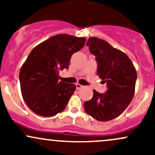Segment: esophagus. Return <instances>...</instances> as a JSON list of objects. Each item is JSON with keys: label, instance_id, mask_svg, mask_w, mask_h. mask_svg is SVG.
I'll list each match as a JSON object with an SVG mask.
<instances>
[{"label": "esophagus", "instance_id": "esophagus-1", "mask_svg": "<svg viewBox=\"0 0 155 155\" xmlns=\"http://www.w3.org/2000/svg\"><path fill=\"white\" fill-rule=\"evenodd\" d=\"M76 90H79V89H81L83 86H82V85L80 84H76Z\"/></svg>", "mask_w": 155, "mask_h": 155}]
</instances>
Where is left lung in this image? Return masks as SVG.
<instances>
[{
	"label": "left lung",
	"mask_w": 155,
	"mask_h": 155,
	"mask_svg": "<svg viewBox=\"0 0 155 155\" xmlns=\"http://www.w3.org/2000/svg\"><path fill=\"white\" fill-rule=\"evenodd\" d=\"M87 46L97 63V74L106 83L107 91L93 90V97L84 104L87 114L95 120L106 122L120 115L129 106L135 93L137 73L123 51L96 37L88 39Z\"/></svg>",
	"instance_id": "left-lung-1"
}]
</instances>
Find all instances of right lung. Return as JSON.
<instances>
[{
  "mask_svg": "<svg viewBox=\"0 0 155 155\" xmlns=\"http://www.w3.org/2000/svg\"><path fill=\"white\" fill-rule=\"evenodd\" d=\"M85 41L83 37L58 34L33 48L19 71L22 97L32 111L52 117L65 109L76 87L59 81V70L68 68L72 54Z\"/></svg>",
  "mask_w": 155,
  "mask_h": 155,
  "instance_id": "obj_1",
  "label": "right lung"
}]
</instances>
